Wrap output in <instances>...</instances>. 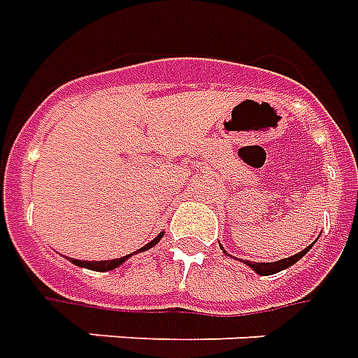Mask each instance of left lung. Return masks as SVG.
Masks as SVG:
<instances>
[{
  "mask_svg": "<svg viewBox=\"0 0 358 358\" xmlns=\"http://www.w3.org/2000/svg\"><path fill=\"white\" fill-rule=\"evenodd\" d=\"M308 248L310 247L303 248L301 252L289 256V258H283V260H278V262H266V264L264 262H247V264L250 266L256 273H260V275H270V273L281 272V270H285V268H289V266L295 264L296 260H301V258L308 252Z\"/></svg>",
  "mask_w": 358,
  "mask_h": 358,
  "instance_id": "8db88e82",
  "label": "left lung"
}]
</instances>
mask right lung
Listing matches in <instances>:
<instances>
[{"instance_id": "right-lung-1", "label": "right lung", "mask_w": 358, "mask_h": 358, "mask_svg": "<svg viewBox=\"0 0 358 358\" xmlns=\"http://www.w3.org/2000/svg\"><path fill=\"white\" fill-rule=\"evenodd\" d=\"M159 239H162V233H159L156 239L150 241L148 245H144L141 250H146V248L154 247V245H156ZM129 256H131V255L123 256V258H115V260H102V262H86V260H73V264L80 266V268H88V270H96V272H108V270H113V268H117L121 262H125Z\"/></svg>"}]
</instances>
